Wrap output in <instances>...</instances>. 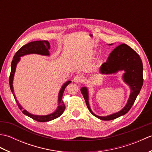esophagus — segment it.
Wrapping results in <instances>:
<instances>
[{
  "label": "esophagus",
  "mask_w": 152,
  "mask_h": 152,
  "mask_svg": "<svg viewBox=\"0 0 152 152\" xmlns=\"http://www.w3.org/2000/svg\"><path fill=\"white\" fill-rule=\"evenodd\" d=\"M83 77L82 75H76L75 77L74 78V82L76 83H81L83 81Z\"/></svg>",
  "instance_id": "34e87169"
}]
</instances>
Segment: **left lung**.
<instances>
[{
  "instance_id": "8db88e82",
  "label": "left lung",
  "mask_w": 152,
  "mask_h": 152,
  "mask_svg": "<svg viewBox=\"0 0 152 152\" xmlns=\"http://www.w3.org/2000/svg\"><path fill=\"white\" fill-rule=\"evenodd\" d=\"M119 70L125 71L123 78L131 88V94L128 102L121 111L105 117L95 115L89 107L88 89L86 87L81 89V92L89 110L93 115L101 120H112L127 114L133 105L142 87L144 80L142 62L139 55L125 44H120L116 47L110 53L106 62L103 63L100 68V72L102 74H113Z\"/></svg>"
}]
</instances>
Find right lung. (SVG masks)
<instances>
[{
	"instance_id": "right-lung-1",
	"label": "right lung",
	"mask_w": 152,
	"mask_h": 152,
	"mask_svg": "<svg viewBox=\"0 0 152 152\" xmlns=\"http://www.w3.org/2000/svg\"><path fill=\"white\" fill-rule=\"evenodd\" d=\"M50 48V43L48 42L47 40H39V41H34L31 42L30 43H28L27 44H25V46H22L20 49H19L17 52L15 53V56L13 58V60L12 61L11 64V72H10V75L9 77V83H10V87L11 91L12 92L13 95H14V98L15 95L14 93V89H13V78H14L15 70L16 65H17V63L18 61L20 60V57L23 56L27 54H30V53H37V54H40V55H44V56H49V50ZM70 81L66 82L64 84L62 88L61 89V91L59 94V106H58L57 109L56 110V112L47 115H33L28 113L27 111L23 109V107L20 105V104L18 102V101L16 100V102H17V104L19 108L21 110L22 112L25 115H26L31 118L34 119L38 122H46V121H49L51 120H53V119H56L59 118L60 115H62L63 112L65 110V105H64L63 102V93L64 91V89H65L66 87L70 83Z\"/></svg>"
}]
</instances>
